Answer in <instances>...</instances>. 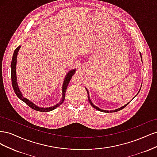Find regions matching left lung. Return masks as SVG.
Returning a JSON list of instances; mask_svg holds the SVG:
<instances>
[{"label": "left lung", "instance_id": "obj_1", "mask_svg": "<svg viewBox=\"0 0 157 157\" xmlns=\"http://www.w3.org/2000/svg\"><path fill=\"white\" fill-rule=\"evenodd\" d=\"M140 57H141V61H142V57H141V53H140ZM142 85V84H141ZM141 88H140V90H139V92H137V94L136 95V96H137V94H138V93L140 92V90H141ZM86 91H87V93H88V101L90 102V105H91L94 109H97V110H98V111H101V112H104V113H109V112H110V113H113V112H117V111H121V109H122L123 108H124L127 105H128V103H129L130 102H128V103H126V105H124V106H122V107H120V108H118V109H115V110H111V111H106V110H103V109H99V107H96V105H94V104L92 103V101H91V99H90V95H89V92H88V90H87V88H86ZM135 96V97H136ZM134 97V98H135ZM134 98H133V99H134Z\"/></svg>", "mask_w": 157, "mask_h": 157}]
</instances>
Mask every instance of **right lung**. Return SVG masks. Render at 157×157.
Listing matches in <instances>:
<instances>
[{
    "mask_svg": "<svg viewBox=\"0 0 157 157\" xmlns=\"http://www.w3.org/2000/svg\"><path fill=\"white\" fill-rule=\"evenodd\" d=\"M21 46L20 45L15 50H14L13 54L12 56V62H11V78H12V86L14 90V92L16 93V96L18 97L19 99H20L21 101L25 102L28 106H29L31 109H34V110L40 111V112H49L54 110V109H56L57 107H58L59 105H61L63 102L64 99L65 98L66 90H67V86L71 78H72L73 75L75 74V73L76 72V71L77 70H76V69H71L67 73V75H66L63 80V85H62V97H61V100L58 103H57L56 105L50 107H40L37 106L33 101H31L30 100H29V99H27L26 98H25L23 96L21 92L20 91V89L18 86L17 77H16V64H17V54H18L19 50H20L21 48Z\"/></svg>",
    "mask_w": 157,
    "mask_h": 157,
    "instance_id": "add662e5",
    "label": "right lung"
}]
</instances>
